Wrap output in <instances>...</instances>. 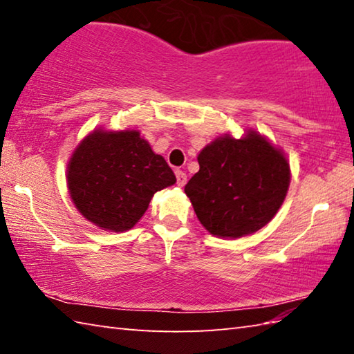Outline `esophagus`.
Instances as JSON below:
<instances>
[{"instance_id":"1","label":"esophagus","mask_w":354,"mask_h":354,"mask_svg":"<svg viewBox=\"0 0 354 354\" xmlns=\"http://www.w3.org/2000/svg\"><path fill=\"white\" fill-rule=\"evenodd\" d=\"M176 183H178V185H183L187 183V175H185L184 171H181V170H176Z\"/></svg>"}]
</instances>
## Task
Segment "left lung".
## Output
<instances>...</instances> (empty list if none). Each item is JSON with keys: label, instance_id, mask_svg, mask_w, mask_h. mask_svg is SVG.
I'll use <instances>...</instances> for the list:
<instances>
[{"label": "left lung", "instance_id": "8db88e82", "mask_svg": "<svg viewBox=\"0 0 354 354\" xmlns=\"http://www.w3.org/2000/svg\"><path fill=\"white\" fill-rule=\"evenodd\" d=\"M200 170L184 192L212 236L237 239L266 226L287 195L290 167L284 153L256 131L225 134L201 149Z\"/></svg>", "mask_w": 354, "mask_h": 354}]
</instances>
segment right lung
Segmentation results:
<instances>
[{
    "label": "right lung",
    "instance_id": "1",
    "mask_svg": "<svg viewBox=\"0 0 354 354\" xmlns=\"http://www.w3.org/2000/svg\"><path fill=\"white\" fill-rule=\"evenodd\" d=\"M176 183L175 173L136 129H95L67 165L71 200L101 230L123 232L148 209L156 192Z\"/></svg>",
    "mask_w": 354,
    "mask_h": 354
}]
</instances>
